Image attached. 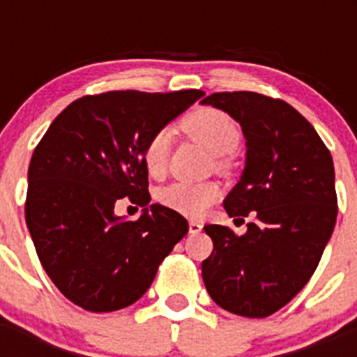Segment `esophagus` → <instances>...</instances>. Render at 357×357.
Masks as SVG:
<instances>
[{"label":"esophagus","instance_id":"obj_1","mask_svg":"<svg viewBox=\"0 0 357 357\" xmlns=\"http://www.w3.org/2000/svg\"><path fill=\"white\" fill-rule=\"evenodd\" d=\"M202 229H204V225H202V222H195V220H191L189 222V234H200Z\"/></svg>","mask_w":357,"mask_h":357}]
</instances>
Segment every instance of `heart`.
<instances>
[{
    "instance_id": "obj_1",
    "label": "heart",
    "mask_w": 357,
    "mask_h": 357,
    "mask_svg": "<svg viewBox=\"0 0 357 357\" xmlns=\"http://www.w3.org/2000/svg\"><path fill=\"white\" fill-rule=\"evenodd\" d=\"M182 127L193 139L202 143L211 153L216 155L220 168L227 166L225 155L234 151L241 141V130L238 123L214 107H200L185 116ZM169 146H172V130L168 127L157 128L148 137L143 148V162L148 173L160 175L168 166ZM222 189L216 182H173L160 191V202L169 209L185 216H200L206 213L218 198Z\"/></svg>"
}]
</instances>
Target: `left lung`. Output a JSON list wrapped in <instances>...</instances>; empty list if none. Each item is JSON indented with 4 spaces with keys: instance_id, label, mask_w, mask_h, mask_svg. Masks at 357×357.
<instances>
[{
    "instance_id": "8db88e82",
    "label": "left lung",
    "mask_w": 357,
    "mask_h": 357,
    "mask_svg": "<svg viewBox=\"0 0 357 357\" xmlns=\"http://www.w3.org/2000/svg\"><path fill=\"white\" fill-rule=\"evenodd\" d=\"M202 103L225 110L241 127L247 164L223 206L230 218H254L243 236L204 227L214 245L202 263L204 284L229 313L270 317L307 284L333 234V157L313 125L279 98L234 91Z\"/></svg>"
}]
</instances>
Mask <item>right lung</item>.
Listing matches in <instances>:
<instances>
[{
	"label": "right lung",
	"mask_w": 357,
	"mask_h": 357,
	"mask_svg": "<svg viewBox=\"0 0 357 357\" xmlns=\"http://www.w3.org/2000/svg\"><path fill=\"white\" fill-rule=\"evenodd\" d=\"M204 91H109L66 107L33 150L24 218L37 255L59 291L93 313L139 301L159 264L188 234L184 216L150 204L143 148L157 128ZM129 197L139 220L114 214Z\"/></svg>",
	"instance_id": "1"
}]
</instances>
